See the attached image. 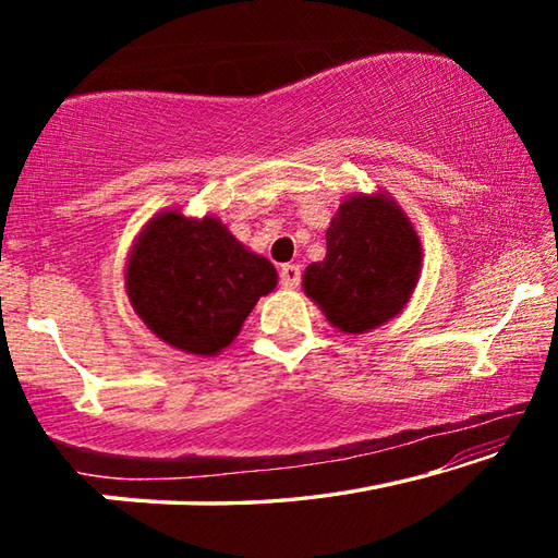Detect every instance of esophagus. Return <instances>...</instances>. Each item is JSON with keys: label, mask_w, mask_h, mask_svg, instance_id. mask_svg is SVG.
I'll return each instance as SVG.
<instances>
[{"label": "esophagus", "mask_w": 558, "mask_h": 558, "mask_svg": "<svg viewBox=\"0 0 558 558\" xmlns=\"http://www.w3.org/2000/svg\"><path fill=\"white\" fill-rule=\"evenodd\" d=\"M302 280V270L300 266H295V263H288V266L280 268V282L286 288H298Z\"/></svg>", "instance_id": "obj_1"}]
</instances>
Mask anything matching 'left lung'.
I'll use <instances>...</instances> for the list:
<instances>
[{
	"label": "left lung",
	"instance_id": "1",
	"mask_svg": "<svg viewBox=\"0 0 558 558\" xmlns=\"http://www.w3.org/2000/svg\"><path fill=\"white\" fill-rule=\"evenodd\" d=\"M421 272V241L389 196H352L327 229V256L310 263L302 288L349 335L389 323Z\"/></svg>",
	"mask_w": 558,
	"mask_h": 558
}]
</instances>
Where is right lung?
Listing matches in <instances>:
<instances>
[{"mask_svg":"<svg viewBox=\"0 0 558 558\" xmlns=\"http://www.w3.org/2000/svg\"><path fill=\"white\" fill-rule=\"evenodd\" d=\"M276 282L272 263L235 241L219 219H186L179 211L145 226L125 272L143 323L167 344L202 356L229 347Z\"/></svg>","mask_w":558,"mask_h":558,"instance_id":"right-lung-1","label":"right lung"}]
</instances>
